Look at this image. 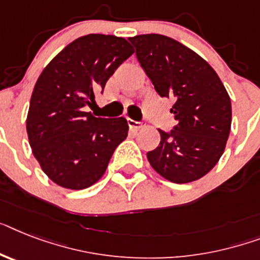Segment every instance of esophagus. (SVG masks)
<instances>
[{"label":"esophagus","mask_w":260,"mask_h":260,"mask_svg":"<svg viewBox=\"0 0 260 260\" xmlns=\"http://www.w3.org/2000/svg\"><path fill=\"white\" fill-rule=\"evenodd\" d=\"M127 123H128V127L132 128V130H134V132H137V130H139V128L143 127L142 122L133 121V119H127Z\"/></svg>","instance_id":"34e87169"}]
</instances>
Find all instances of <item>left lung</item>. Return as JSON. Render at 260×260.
I'll list each match as a JSON object with an SVG mask.
<instances>
[{
    "label": "left lung",
    "instance_id": "left-lung-1",
    "mask_svg": "<svg viewBox=\"0 0 260 260\" xmlns=\"http://www.w3.org/2000/svg\"><path fill=\"white\" fill-rule=\"evenodd\" d=\"M135 55L160 96L173 98L177 121L159 130L160 142L147 153L156 173L188 183L218 164L231 128V101L215 70L191 49L162 34L128 38Z\"/></svg>",
    "mask_w": 260,
    "mask_h": 260
}]
</instances>
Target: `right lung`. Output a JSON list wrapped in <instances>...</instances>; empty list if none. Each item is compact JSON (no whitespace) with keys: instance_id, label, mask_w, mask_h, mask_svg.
Returning a JSON list of instances; mask_svg holds the SVG:
<instances>
[{"instance_id":"add662e5","label":"right lung","mask_w":260,"mask_h":260,"mask_svg":"<svg viewBox=\"0 0 260 260\" xmlns=\"http://www.w3.org/2000/svg\"><path fill=\"white\" fill-rule=\"evenodd\" d=\"M133 53L125 38L87 34L59 51L38 77L26 132L41 169L58 186L82 190L95 183L127 137L125 118H95L83 107Z\"/></svg>"}]
</instances>
